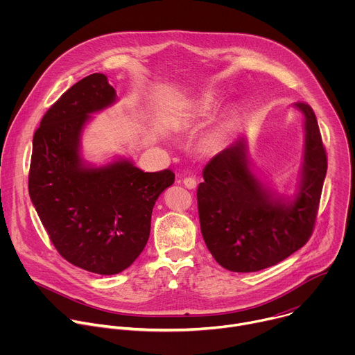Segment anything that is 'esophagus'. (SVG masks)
Instances as JSON below:
<instances>
[{"label":"esophagus","instance_id":"esophagus-1","mask_svg":"<svg viewBox=\"0 0 355 355\" xmlns=\"http://www.w3.org/2000/svg\"><path fill=\"white\" fill-rule=\"evenodd\" d=\"M182 184L185 185V188L188 189H195L196 188V180L192 177H187L182 180Z\"/></svg>","mask_w":355,"mask_h":355}]
</instances>
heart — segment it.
Listing matches in <instances>:
<instances>
[{
    "label": "heart",
    "mask_w": 355,
    "mask_h": 355,
    "mask_svg": "<svg viewBox=\"0 0 355 355\" xmlns=\"http://www.w3.org/2000/svg\"><path fill=\"white\" fill-rule=\"evenodd\" d=\"M216 104L218 103L212 94H204L192 104L188 122L195 123L208 118L216 110Z\"/></svg>",
    "instance_id": "obj_1"
}]
</instances>
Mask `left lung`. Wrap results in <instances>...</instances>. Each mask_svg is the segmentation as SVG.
Wrapping results in <instances>:
<instances>
[{"mask_svg": "<svg viewBox=\"0 0 355 355\" xmlns=\"http://www.w3.org/2000/svg\"><path fill=\"white\" fill-rule=\"evenodd\" d=\"M305 118V151L293 199L277 196L250 168L243 137L204 168L198 187L200 232L214 259L233 272H254L285 260L311 239L327 171V156L311 105H293Z\"/></svg>", "mask_w": 355, "mask_h": 355, "instance_id": "1", "label": "left lung"}]
</instances>
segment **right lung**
Here are the masks:
<instances>
[{
  "label": "right lung",
  "instance_id": "obj_1",
  "mask_svg": "<svg viewBox=\"0 0 355 355\" xmlns=\"http://www.w3.org/2000/svg\"><path fill=\"white\" fill-rule=\"evenodd\" d=\"M116 92L107 76L76 83L49 108L33 135L29 196L59 254L85 271L114 275L140 256L151 212L174 173H144L121 159L91 167L80 155L89 115L111 107Z\"/></svg>",
  "mask_w": 355,
  "mask_h": 355
}]
</instances>
